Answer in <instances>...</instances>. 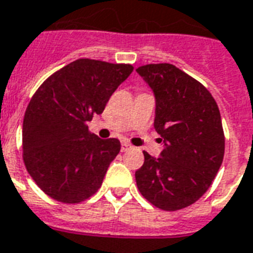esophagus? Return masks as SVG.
Segmentation results:
<instances>
[{"label":"esophagus","mask_w":253,"mask_h":253,"mask_svg":"<svg viewBox=\"0 0 253 253\" xmlns=\"http://www.w3.org/2000/svg\"><path fill=\"white\" fill-rule=\"evenodd\" d=\"M131 144L127 143V142H122V151H127V150H130Z\"/></svg>","instance_id":"obj_1"}]
</instances>
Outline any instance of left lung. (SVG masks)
Wrapping results in <instances>:
<instances>
[{
  "label": "left lung",
  "instance_id": "obj_1",
  "mask_svg": "<svg viewBox=\"0 0 253 253\" xmlns=\"http://www.w3.org/2000/svg\"><path fill=\"white\" fill-rule=\"evenodd\" d=\"M136 71L154 91V127L165 143L159 158L143 152V166L135 172L136 186L155 207L178 211L199 200L220 169V111L203 84L171 63H150Z\"/></svg>",
  "mask_w": 253,
  "mask_h": 253
}]
</instances>
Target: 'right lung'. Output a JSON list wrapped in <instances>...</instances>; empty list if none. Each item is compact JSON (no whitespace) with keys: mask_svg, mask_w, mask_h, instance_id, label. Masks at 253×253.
<instances>
[{"mask_svg":"<svg viewBox=\"0 0 253 253\" xmlns=\"http://www.w3.org/2000/svg\"><path fill=\"white\" fill-rule=\"evenodd\" d=\"M132 70L127 63L81 58L50 75L34 92L22 125V157L46 195L75 204L102 186L121 142L98 138L87 123L103 113Z\"/></svg>","mask_w":253,"mask_h":253,"instance_id":"1","label":"right lung"}]
</instances>
